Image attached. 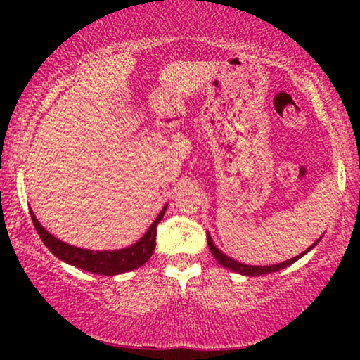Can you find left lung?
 Masks as SVG:
<instances>
[{"label": "left lung", "instance_id": "obj_1", "mask_svg": "<svg viewBox=\"0 0 360 360\" xmlns=\"http://www.w3.org/2000/svg\"><path fill=\"white\" fill-rule=\"evenodd\" d=\"M206 238H208V248H210V250H211V254L214 255V259L218 260V262L223 265V267H226V269H229V270H233V272H238V274H243V275H249V277H255V275H265V274H272V272H277V270H280V269H285V267H288L290 264H293L295 260H298L300 257H302L303 254H307L309 249L313 248L314 244L318 243H314L311 248H308V250H304L303 254H300V255H297V257H293V259H290V260H285V262H282V264H277V265H245V264H240V262H238V260H234V259H231V257H228V255L226 254H223L221 252L219 249H216V245L213 244V240H211V238H210V234H206Z\"/></svg>", "mask_w": 360, "mask_h": 360}]
</instances>
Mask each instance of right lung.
Wrapping results in <instances>:
<instances>
[{"mask_svg":"<svg viewBox=\"0 0 360 360\" xmlns=\"http://www.w3.org/2000/svg\"><path fill=\"white\" fill-rule=\"evenodd\" d=\"M29 213H31L34 228H36L37 234L41 236L42 243L47 245L49 250H51L56 257L70 265H75L78 269L86 270V272L98 275H116L141 267V265H144L147 260L150 259V255L155 249L157 226H159L160 219L164 218L165 206L164 210L160 211V214L157 216L154 223L150 224V228L147 229V233L142 236V239L137 240V243L134 245H131V248L121 250H86L75 248V245H68L65 243H62V240L53 238L51 233H47V231L39 224L32 210H29Z\"/></svg>","mask_w":360,"mask_h":360,"instance_id":"right-lung-1","label":"right lung"}]
</instances>
